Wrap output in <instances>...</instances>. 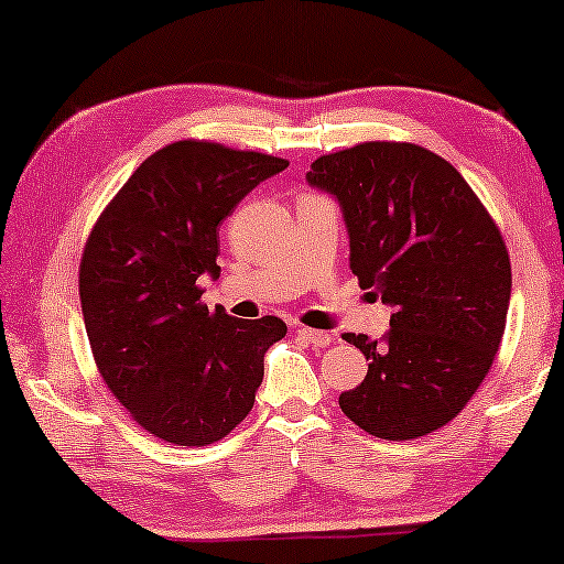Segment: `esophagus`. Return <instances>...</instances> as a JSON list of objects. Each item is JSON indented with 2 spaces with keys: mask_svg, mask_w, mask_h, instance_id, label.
I'll return each instance as SVG.
<instances>
[{
  "mask_svg": "<svg viewBox=\"0 0 564 564\" xmlns=\"http://www.w3.org/2000/svg\"><path fill=\"white\" fill-rule=\"evenodd\" d=\"M295 334L303 336L305 341H311L313 346H330V344H334V336L326 334V330H315V328H307V326H297Z\"/></svg>",
  "mask_w": 564,
  "mask_h": 564,
  "instance_id": "obj_1",
  "label": "esophagus"
}]
</instances>
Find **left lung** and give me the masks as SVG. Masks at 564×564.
<instances>
[{
    "label": "left lung",
    "mask_w": 564,
    "mask_h": 564,
    "mask_svg": "<svg viewBox=\"0 0 564 564\" xmlns=\"http://www.w3.org/2000/svg\"><path fill=\"white\" fill-rule=\"evenodd\" d=\"M307 182L338 197L351 272L395 307L338 405L388 442L426 436L457 419L503 341L511 259L498 223L449 161L403 141H367L315 159Z\"/></svg>",
    "instance_id": "1"
}]
</instances>
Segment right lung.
<instances>
[{"label":"right lung","mask_w":564,"mask_h":564,"mask_svg":"<svg viewBox=\"0 0 564 564\" xmlns=\"http://www.w3.org/2000/svg\"><path fill=\"white\" fill-rule=\"evenodd\" d=\"M288 159L174 141L130 174L89 230L79 297L91 357L138 426L176 446L228 436L253 408L282 318L241 321L203 303L220 274L218 226Z\"/></svg>","instance_id":"obj_1"}]
</instances>
